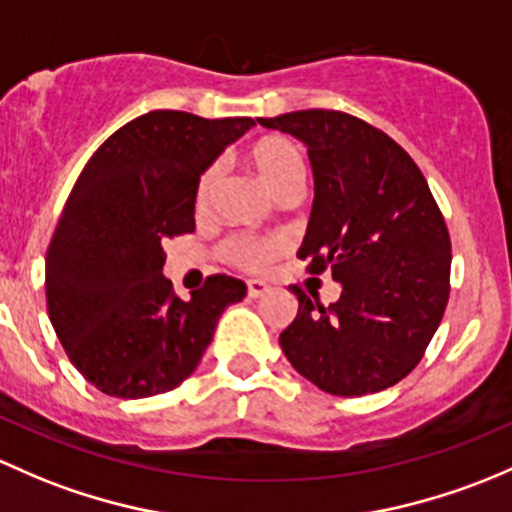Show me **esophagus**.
I'll list each match as a JSON object with an SVG mask.
<instances>
[{
  "mask_svg": "<svg viewBox=\"0 0 512 512\" xmlns=\"http://www.w3.org/2000/svg\"><path fill=\"white\" fill-rule=\"evenodd\" d=\"M246 293H249V298H261V295L268 293V283L266 281H249L246 283Z\"/></svg>",
  "mask_w": 512,
  "mask_h": 512,
  "instance_id": "obj_1",
  "label": "esophagus"
}]
</instances>
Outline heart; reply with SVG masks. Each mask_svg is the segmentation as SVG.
<instances>
[{"label":"heart","instance_id":"1","mask_svg":"<svg viewBox=\"0 0 512 512\" xmlns=\"http://www.w3.org/2000/svg\"><path fill=\"white\" fill-rule=\"evenodd\" d=\"M249 162L278 197L295 194L303 187V157H300L298 147L288 138H283V135H263V138H258L249 147ZM217 184L219 167H207L202 172V177H199L197 194H194V207H197V212H207ZM283 249H286V239H281V236L234 234L219 246V256L226 263H231V266L241 268V271H258V268L266 266L278 254H283Z\"/></svg>","mask_w":512,"mask_h":512}]
</instances>
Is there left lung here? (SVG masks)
Returning a JSON list of instances; mask_svg holds the SVG:
<instances>
[{
    "label": "left lung",
    "instance_id": "obj_1",
    "mask_svg": "<svg viewBox=\"0 0 512 512\" xmlns=\"http://www.w3.org/2000/svg\"><path fill=\"white\" fill-rule=\"evenodd\" d=\"M258 123L308 147L315 199L298 258L342 286L328 308L291 286L298 315L281 333L283 352L323 392H382L419 365L444 318V214L409 152L355 115L313 108Z\"/></svg>",
    "mask_w": 512,
    "mask_h": 512
}]
</instances>
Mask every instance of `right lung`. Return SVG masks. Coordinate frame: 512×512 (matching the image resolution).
<instances>
[{
    "mask_svg": "<svg viewBox=\"0 0 512 512\" xmlns=\"http://www.w3.org/2000/svg\"><path fill=\"white\" fill-rule=\"evenodd\" d=\"M251 118L152 110L93 152L46 251V305L68 360L103 394L142 399L197 370L246 283L209 276L182 300L162 276L165 239L194 231L202 172Z\"/></svg>",
    "mask_w": 512,
    "mask_h": 512,
    "instance_id": "obj_1",
    "label": "right lung"
}]
</instances>
